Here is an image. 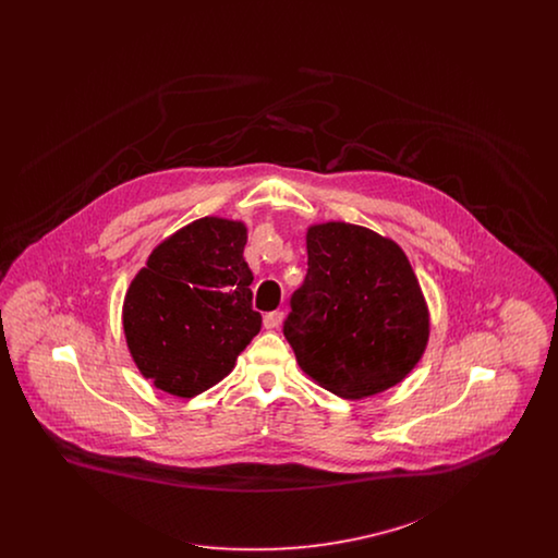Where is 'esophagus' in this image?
Here are the masks:
<instances>
[{
  "instance_id": "esophagus-1",
  "label": "esophagus",
  "mask_w": 558,
  "mask_h": 558,
  "mask_svg": "<svg viewBox=\"0 0 558 558\" xmlns=\"http://www.w3.org/2000/svg\"><path fill=\"white\" fill-rule=\"evenodd\" d=\"M282 319H284V314H282V312H269V314L264 316V326H266L267 330L278 328V326L282 324Z\"/></svg>"
}]
</instances>
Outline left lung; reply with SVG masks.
Listing matches in <instances>:
<instances>
[{
	"label": "left lung",
	"instance_id": "obj_1",
	"mask_svg": "<svg viewBox=\"0 0 558 558\" xmlns=\"http://www.w3.org/2000/svg\"><path fill=\"white\" fill-rule=\"evenodd\" d=\"M307 276L284 322L301 371L345 399L383 393L421 362L428 307L396 240L326 221L307 230Z\"/></svg>",
	"mask_w": 558,
	"mask_h": 558
}]
</instances>
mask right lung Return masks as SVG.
Returning a JSON list of instances; mask_svg holds the SVG:
<instances>
[{
  "label": "right lung",
  "mask_w": 558,
  "mask_h": 558,
  "mask_svg": "<svg viewBox=\"0 0 558 558\" xmlns=\"http://www.w3.org/2000/svg\"><path fill=\"white\" fill-rule=\"evenodd\" d=\"M244 244L242 221L203 217L162 240L135 274L123 301L125 341L160 391L194 398L211 389L262 330Z\"/></svg>",
  "instance_id": "add662e5"
}]
</instances>
